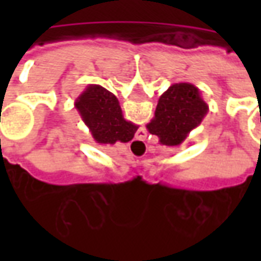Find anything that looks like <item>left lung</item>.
<instances>
[{"label":"left lung","instance_id":"1","mask_svg":"<svg viewBox=\"0 0 261 261\" xmlns=\"http://www.w3.org/2000/svg\"><path fill=\"white\" fill-rule=\"evenodd\" d=\"M207 113L208 105L196 85L189 82L173 84L159 97L147 130L158 137L162 145L177 147L190 131L201 124Z\"/></svg>","mask_w":261,"mask_h":261}]
</instances>
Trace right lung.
<instances>
[{
	"label": "right lung",
	"instance_id": "1",
	"mask_svg": "<svg viewBox=\"0 0 261 261\" xmlns=\"http://www.w3.org/2000/svg\"><path fill=\"white\" fill-rule=\"evenodd\" d=\"M75 108L97 144L128 142L138 128L123 117L117 97L100 85L86 86Z\"/></svg>",
	"mask_w": 261,
	"mask_h": 261
}]
</instances>
